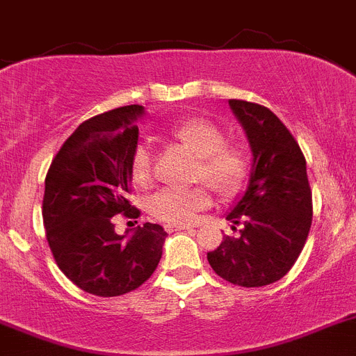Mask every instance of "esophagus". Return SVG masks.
I'll use <instances>...</instances> for the list:
<instances>
[{"mask_svg":"<svg viewBox=\"0 0 356 356\" xmlns=\"http://www.w3.org/2000/svg\"><path fill=\"white\" fill-rule=\"evenodd\" d=\"M166 232H181V230H191V225H165Z\"/></svg>","mask_w":356,"mask_h":356,"instance_id":"esophagus-1","label":"esophagus"}]
</instances>
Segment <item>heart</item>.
Masks as SVG:
<instances>
[{
	"mask_svg": "<svg viewBox=\"0 0 356 356\" xmlns=\"http://www.w3.org/2000/svg\"><path fill=\"white\" fill-rule=\"evenodd\" d=\"M166 140L188 150L197 165L193 181H202L220 197H234L245 188L250 177V156L241 143H227L225 133L206 118H188L166 131ZM131 177L136 184H149L152 159L147 147L138 145L131 158ZM211 204L204 188L172 190L165 188L149 198L150 214L168 225H186Z\"/></svg>",
	"mask_w": 356,
	"mask_h": 356,
	"instance_id": "b5f03b06",
	"label": "heart"
}]
</instances>
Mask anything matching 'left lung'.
I'll return each mask as SVG.
<instances>
[{"instance_id": "1", "label": "left lung", "mask_w": 356, "mask_h": 356, "mask_svg": "<svg viewBox=\"0 0 356 356\" xmlns=\"http://www.w3.org/2000/svg\"><path fill=\"white\" fill-rule=\"evenodd\" d=\"M229 106L248 138L252 168L245 193L227 214L243 229L238 238L223 236L207 261L234 286H270L293 268L312 225L307 163L273 111L239 99H229Z\"/></svg>"}]
</instances>
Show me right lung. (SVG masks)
<instances>
[{"label":"right lung","instance_id":"add662e5","mask_svg":"<svg viewBox=\"0 0 356 356\" xmlns=\"http://www.w3.org/2000/svg\"><path fill=\"white\" fill-rule=\"evenodd\" d=\"M143 106L117 108L83 122L54 156L46 175L42 218L53 257L72 284L95 296H120L158 268L166 232L143 223L118 236L111 218H138L129 204L131 158Z\"/></svg>","mask_w":356,"mask_h":356}]
</instances>
